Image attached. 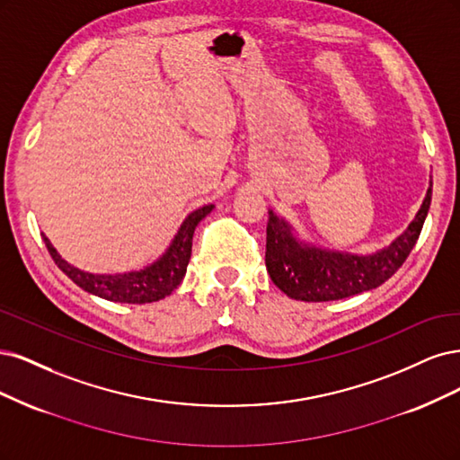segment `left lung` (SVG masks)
I'll return each instance as SVG.
<instances>
[{
    "label": "left lung",
    "mask_w": 460,
    "mask_h": 460,
    "mask_svg": "<svg viewBox=\"0 0 460 460\" xmlns=\"http://www.w3.org/2000/svg\"><path fill=\"white\" fill-rule=\"evenodd\" d=\"M432 202V183L420 210L397 239L375 254H349L300 241L288 221L270 210L265 268L273 283L294 300L331 302L376 288L403 265L417 244Z\"/></svg>",
    "instance_id": "1"
}]
</instances>
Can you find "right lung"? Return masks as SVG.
Listing matches in <instances>:
<instances>
[{
  "mask_svg": "<svg viewBox=\"0 0 460 460\" xmlns=\"http://www.w3.org/2000/svg\"><path fill=\"white\" fill-rule=\"evenodd\" d=\"M212 208L214 204H206L202 208L190 212L164 254H162L155 263L146 265V268L139 271L116 275L87 273L74 268V265H70L66 260L58 256V252L53 248L46 234H43V243H46L53 261L58 265V270L85 292L120 304H151L166 298V296H170L183 280L190 260L192 234H195V229L200 221L212 212Z\"/></svg>",
  "mask_w": 460,
  "mask_h": 460,
  "instance_id": "obj_1",
  "label": "right lung"
}]
</instances>
